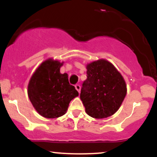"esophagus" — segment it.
<instances>
[{"label":"esophagus","mask_w":157,"mask_h":157,"mask_svg":"<svg viewBox=\"0 0 157 157\" xmlns=\"http://www.w3.org/2000/svg\"><path fill=\"white\" fill-rule=\"evenodd\" d=\"M75 89H77V91H78L79 93L80 92V89H81V87H80V86L79 84H77V85H75Z\"/></svg>","instance_id":"34e87169"}]
</instances>
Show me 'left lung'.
<instances>
[{"label": "left lung", "instance_id": "obj_1", "mask_svg": "<svg viewBox=\"0 0 157 157\" xmlns=\"http://www.w3.org/2000/svg\"><path fill=\"white\" fill-rule=\"evenodd\" d=\"M86 69L87 79L80 93L86 113L96 119L112 116L120 109L127 94L123 77L105 59L89 63Z\"/></svg>", "mask_w": 157, "mask_h": 157}]
</instances>
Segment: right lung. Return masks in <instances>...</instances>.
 <instances>
[{"label": "right lung", "instance_id": "add662e5", "mask_svg": "<svg viewBox=\"0 0 157 157\" xmlns=\"http://www.w3.org/2000/svg\"><path fill=\"white\" fill-rule=\"evenodd\" d=\"M63 63L52 57L46 59L36 68L29 82V98L37 112L45 118L64 115L71 100L79 95L68 82L67 74L60 73Z\"/></svg>", "mask_w": 157, "mask_h": 157}]
</instances>
